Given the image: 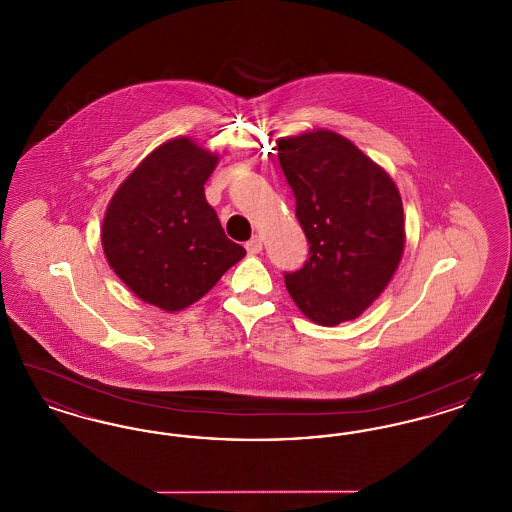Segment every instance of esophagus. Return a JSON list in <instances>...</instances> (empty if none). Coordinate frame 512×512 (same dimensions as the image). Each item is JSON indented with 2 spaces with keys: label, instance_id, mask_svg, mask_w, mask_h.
I'll return each instance as SVG.
<instances>
[{
  "label": "esophagus",
  "instance_id": "esophagus-1",
  "mask_svg": "<svg viewBox=\"0 0 512 512\" xmlns=\"http://www.w3.org/2000/svg\"><path fill=\"white\" fill-rule=\"evenodd\" d=\"M245 249H247L249 255L261 253V251H263V240H261V236H253L249 242H245Z\"/></svg>",
  "mask_w": 512,
  "mask_h": 512
}]
</instances>
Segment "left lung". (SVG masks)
<instances>
[{
  "mask_svg": "<svg viewBox=\"0 0 512 512\" xmlns=\"http://www.w3.org/2000/svg\"><path fill=\"white\" fill-rule=\"evenodd\" d=\"M309 259L286 272L299 311L322 326L353 320L386 290L405 247L403 203L390 174L332 130L276 140Z\"/></svg>",
  "mask_w": 512,
  "mask_h": 512,
  "instance_id": "1",
  "label": "left lung"
}]
</instances>
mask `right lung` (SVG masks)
Wrapping results in <instances>:
<instances>
[{
	"instance_id": "right-lung-1",
	"label": "right lung",
	"mask_w": 512,
	"mask_h": 512,
	"mask_svg": "<svg viewBox=\"0 0 512 512\" xmlns=\"http://www.w3.org/2000/svg\"><path fill=\"white\" fill-rule=\"evenodd\" d=\"M219 155L190 138L153 149L111 197L101 226L109 267L142 301L176 313L245 255L226 238L205 182Z\"/></svg>"
}]
</instances>
